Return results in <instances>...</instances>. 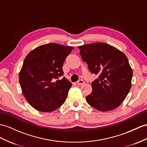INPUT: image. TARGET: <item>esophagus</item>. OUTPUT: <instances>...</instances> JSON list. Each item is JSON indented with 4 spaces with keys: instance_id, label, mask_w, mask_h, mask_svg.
I'll use <instances>...</instances> for the list:
<instances>
[{
    "instance_id": "esophagus-1",
    "label": "esophagus",
    "mask_w": 147,
    "mask_h": 147,
    "mask_svg": "<svg viewBox=\"0 0 147 147\" xmlns=\"http://www.w3.org/2000/svg\"><path fill=\"white\" fill-rule=\"evenodd\" d=\"M84 84H85V82L83 80H79L78 82H77V85H83Z\"/></svg>"
}]
</instances>
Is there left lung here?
Masks as SVG:
<instances>
[{
  "instance_id": "obj_1",
  "label": "left lung",
  "mask_w": 147,
  "mask_h": 147,
  "mask_svg": "<svg viewBox=\"0 0 147 147\" xmlns=\"http://www.w3.org/2000/svg\"><path fill=\"white\" fill-rule=\"evenodd\" d=\"M84 62L98 78L92 82L86 96L90 105L101 112L113 110L126 98L131 86L133 71L125 53L103 42L78 46Z\"/></svg>"
}]
</instances>
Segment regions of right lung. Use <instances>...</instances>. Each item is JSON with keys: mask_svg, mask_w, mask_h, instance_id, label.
Returning a JSON list of instances; mask_svg holds the SVG:
<instances>
[{"mask_svg": "<svg viewBox=\"0 0 147 147\" xmlns=\"http://www.w3.org/2000/svg\"><path fill=\"white\" fill-rule=\"evenodd\" d=\"M71 46L50 43L28 53L19 73L22 94L39 112H51L65 102L71 84L63 77L62 67Z\"/></svg>", "mask_w": 147, "mask_h": 147, "instance_id": "right-lung-1", "label": "right lung"}]
</instances>
